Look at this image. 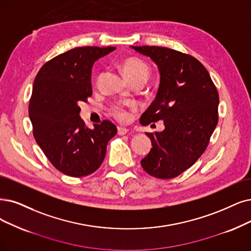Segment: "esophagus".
I'll return each instance as SVG.
<instances>
[{"instance_id": "34e87169", "label": "esophagus", "mask_w": 251, "mask_h": 251, "mask_svg": "<svg viewBox=\"0 0 251 251\" xmlns=\"http://www.w3.org/2000/svg\"><path fill=\"white\" fill-rule=\"evenodd\" d=\"M127 132H128V129L126 128V127H122V126L117 127V134H118L119 136H124V135H126Z\"/></svg>"}]
</instances>
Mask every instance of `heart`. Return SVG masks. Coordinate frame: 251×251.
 <instances>
[{
	"mask_svg": "<svg viewBox=\"0 0 251 251\" xmlns=\"http://www.w3.org/2000/svg\"><path fill=\"white\" fill-rule=\"evenodd\" d=\"M123 74L124 76L128 80V81H132L134 79H147L149 75V69L147 65L142 62L141 59H138L135 57L127 58L123 63L122 66ZM112 114L120 122H126L128 118V113L126 111L125 109L120 107H114L112 109Z\"/></svg>",
	"mask_w": 251,
	"mask_h": 251,
	"instance_id": "b5f03b06",
	"label": "heart"
}]
</instances>
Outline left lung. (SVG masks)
Here are the masks:
<instances>
[{
  "label": "left lung",
  "instance_id": "left-lung-1",
  "mask_svg": "<svg viewBox=\"0 0 251 251\" xmlns=\"http://www.w3.org/2000/svg\"><path fill=\"white\" fill-rule=\"evenodd\" d=\"M157 66L154 101L140 117L147 126L163 120V132L146 133L152 148L141 159L155 178H174L203 154L218 122L219 98L206 68L192 55L158 46H131Z\"/></svg>",
  "mask_w": 251,
  "mask_h": 251
}]
</instances>
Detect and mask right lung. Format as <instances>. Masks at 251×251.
<instances>
[{
  "mask_svg": "<svg viewBox=\"0 0 251 251\" xmlns=\"http://www.w3.org/2000/svg\"><path fill=\"white\" fill-rule=\"evenodd\" d=\"M115 47H77L44 64L35 78L28 116L38 145L59 172L71 177L94 173L102 165L116 126L109 120L88 128L79 102L93 94L92 69Z\"/></svg>",
  "mask_w": 251,
  "mask_h": 251,
  "instance_id": "1",
  "label": "right lung"
}]
</instances>
